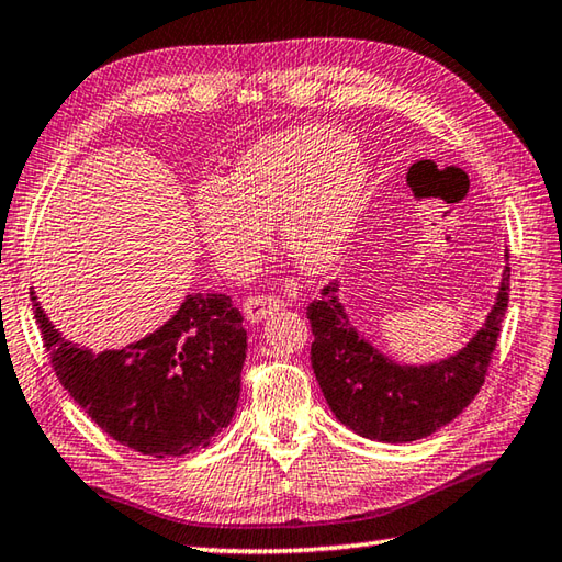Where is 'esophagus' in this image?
<instances>
[{
  "label": "esophagus",
  "mask_w": 562,
  "mask_h": 562,
  "mask_svg": "<svg viewBox=\"0 0 562 562\" xmlns=\"http://www.w3.org/2000/svg\"><path fill=\"white\" fill-rule=\"evenodd\" d=\"M284 302L278 300V296H266V294H250L248 300L244 302V316L248 318V322L258 324L262 322V318L270 316L272 312L282 310Z\"/></svg>",
  "instance_id": "34e87169"
}]
</instances>
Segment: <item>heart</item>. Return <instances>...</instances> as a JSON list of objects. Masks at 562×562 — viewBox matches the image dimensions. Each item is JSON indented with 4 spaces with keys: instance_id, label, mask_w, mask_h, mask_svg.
<instances>
[{
    "instance_id": "heart-1",
    "label": "heart",
    "mask_w": 562,
    "mask_h": 562,
    "mask_svg": "<svg viewBox=\"0 0 562 562\" xmlns=\"http://www.w3.org/2000/svg\"><path fill=\"white\" fill-rule=\"evenodd\" d=\"M370 172L356 140L328 124L280 131L252 143L226 180L192 196L196 231L209 256L240 278L268 246H280L304 272H324L346 250L368 202Z\"/></svg>"
}]
</instances>
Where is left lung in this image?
I'll use <instances>...</instances> for the list:
<instances>
[{
    "mask_svg": "<svg viewBox=\"0 0 562 562\" xmlns=\"http://www.w3.org/2000/svg\"><path fill=\"white\" fill-rule=\"evenodd\" d=\"M509 304V266L492 312L465 348L428 366H400L368 344L338 300V282L306 306L312 322V368L340 424L362 438L409 443L450 424L475 400L497 346Z\"/></svg>",
    "mask_w": 562,
    "mask_h": 562,
    "instance_id": "1",
    "label": "left lung"
}]
</instances>
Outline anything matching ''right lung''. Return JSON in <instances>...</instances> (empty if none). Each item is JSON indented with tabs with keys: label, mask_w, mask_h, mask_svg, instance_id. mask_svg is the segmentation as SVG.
I'll use <instances>...</instances> for the list:
<instances>
[{
	"label": "right lung",
	"mask_w": 562,
	"mask_h": 562,
	"mask_svg": "<svg viewBox=\"0 0 562 562\" xmlns=\"http://www.w3.org/2000/svg\"><path fill=\"white\" fill-rule=\"evenodd\" d=\"M31 304L60 384L121 446L180 458L231 424L248 346L231 296L187 294L158 331L102 353L63 338L33 290Z\"/></svg>",
	"instance_id": "right-lung-1"
}]
</instances>
